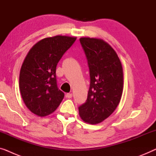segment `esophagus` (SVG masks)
Here are the masks:
<instances>
[{"label":"esophagus","mask_w":156,"mask_h":156,"mask_svg":"<svg viewBox=\"0 0 156 156\" xmlns=\"http://www.w3.org/2000/svg\"><path fill=\"white\" fill-rule=\"evenodd\" d=\"M72 97V93H68L66 94V98H67V99H71Z\"/></svg>","instance_id":"esophagus-1"}]
</instances>
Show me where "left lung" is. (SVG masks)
I'll use <instances>...</instances> for the list:
<instances>
[{"instance_id":"1","label":"left lung","mask_w":156,"mask_h":156,"mask_svg":"<svg viewBox=\"0 0 156 156\" xmlns=\"http://www.w3.org/2000/svg\"><path fill=\"white\" fill-rule=\"evenodd\" d=\"M80 41L88 62L90 86L79 112L84 122L97 124L107 119L120 102L123 68L116 52L103 40L81 37Z\"/></svg>"}]
</instances>
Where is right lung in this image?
I'll return each mask as SVG.
<instances>
[{"instance_id":"add662e5","label":"right lung","mask_w":156,"mask_h":156,"mask_svg":"<svg viewBox=\"0 0 156 156\" xmlns=\"http://www.w3.org/2000/svg\"><path fill=\"white\" fill-rule=\"evenodd\" d=\"M76 37L56 35L37 42L27 53L20 72L19 87L27 108L38 116L54 112L65 94L57 85L56 67Z\"/></svg>"}]
</instances>
